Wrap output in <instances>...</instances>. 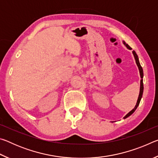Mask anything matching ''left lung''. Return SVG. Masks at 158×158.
<instances>
[{"mask_svg": "<svg viewBox=\"0 0 158 158\" xmlns=\"http://www.w3.org/2000/svg\"><path fill=\"white\" fill-rule=\"evenodd\" d=\"M123 43L125 45V47H126L128 49L131 50L132 49V48H131L129 45H128L126 42L125 41H123ZM132 54L134 56V57H135V59L136 61V63H137V65L139 68V74H140V77H141V81H140V90H139V97H138V100L137 102V104H136V105L135 106V108H134L132 110H131L129 113L127 114L125 116L123 117V118L125 119L127 118V117H129L130 116H131L134 112L135 111L136 109L138 107L140 103V101H141V99L142 98V95H143V69L141 68V66L140 65V63H139V58H138V56L135 51H132Z\"/></svg>", "mask_w": 158, "mask_h": 158, "instance_id": "obj_1", "label": "left lung"}]
</instances>
